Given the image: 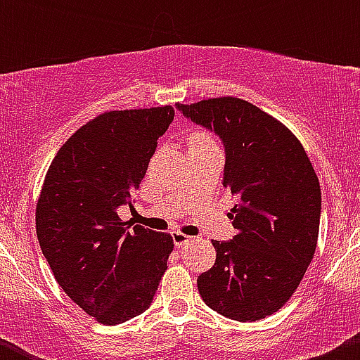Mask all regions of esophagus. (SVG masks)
<instances>
[{"label":"esophagus","instance_id":"1","mask_svg":"<svg viewBox=\"0 0 360 360\" xmlns=\"http://www.w3.org/2000/svg\"><path fill=\"white\" fill-rule=\"evenodd\" d=\"M172 242L176 248H183V245L193 242V237H188V235L179 233V231H172Z\"/></svg>","mask_w":360,"mask_h":360}]
</instances>
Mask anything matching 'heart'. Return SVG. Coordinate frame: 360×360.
Listing matches in <instances>:
<instances>
[{
	"instance_id": "b5f03b06",
	"label": "heart",
	"mask_w": 360,
	"mask_h": 360,
	"mask_svg": "<svg viewBox=\"0 0 360 360\" xmlns=\"http://www.w3.org/2000/svg\"><path fill=\"white\" fill-rule=\"evenodd\" d=\"M191 143H212L210 137L203 132H193L191 134Z\"/></svg>"
}]
</instances>
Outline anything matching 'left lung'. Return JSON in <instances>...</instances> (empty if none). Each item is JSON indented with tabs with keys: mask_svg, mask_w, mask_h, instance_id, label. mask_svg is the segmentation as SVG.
<instances>
[{
	"mask_svg": "<svg viewBox=\"0 0 360 360\" xmlns=\"http://www.w3.org/2000/svg\"><path fill=\"white\" fill-rule=\"evenodd\" d=\"M176 110L219 137L223 186L237 197L228 217L238 233L212 240L216 263L198 275V292L224 317L259 321L284 307L314 257L321 224L315 170L291 130L248 101L219 97Z\"/></svg>",
	"mask_w": 360,
	"mask_h": 360,
	"instance_id": "1",
	"label": "left lung"
}]
</instances>
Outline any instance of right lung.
Instances as JSON below:
<instances>
[{
	"label": "right lung",
	"mask_w": 360,
	"mask_h": 360,
	"mask_svg": "<svg viewBox=\"0 0 360 360\" xmlns=\"http://www.w3.org/2000/svg\"><path fill=\"white\" fill-rule=\"evenodd\" d=\"M174 108L110 111L76 130L53 158L36 235L64 292L101 324H122L153 303L172 237L122 223Z\"/></svg>",
	"instance_id": "obj_1"
}]
</instances>
